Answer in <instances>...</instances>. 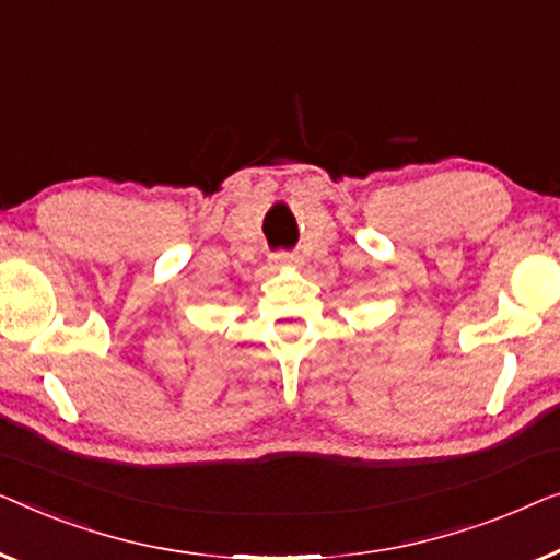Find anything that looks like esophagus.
Segmentation results:
<instances>
[{
  "instance_id": "obj_1",
  "label": "esophagus",
  "mask_w": 560,
  "mask_h": 560,
  "mask_svg": "<svg viewBox=\"0 0 560 560\" xmlns=\"http://www.w3.org/2000/svg\"><path fill=\"white\" fill-rule=\"evenodd\" d=\"M271 261L277 266H299L302 264V258H299L296 254H287V250H281V254H273Z\"/></svg>"
}]
</instances>
